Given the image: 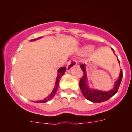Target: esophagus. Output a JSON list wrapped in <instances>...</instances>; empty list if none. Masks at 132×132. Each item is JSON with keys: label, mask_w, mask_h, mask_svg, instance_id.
Wrapping results in <instances>:
<instances>
[{"label": "esophagus", "mask_w": 132, "mask_h": 132, "mask_svg": "<svg viewBox=\"0 0 132 132\" xmlns=\"http://www.w3.org/2000/svg\"><path fill=\"white\" fill-rule=\"evenodd\" d=\"M77 64V62L76 60L75 59L70 60V61L68 62L67 66H66V68H67V71H70V70H71V69L73 67H74V66H75Z\"/></svg>", "instance_id": "obj_1"}]
</instances>
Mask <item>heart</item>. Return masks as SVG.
<instances>
[{
	"mask_svg": "<svg viewBox=\"0 0 132 132\" xmlns=\"http://www.w3.org/2000/svg\"><path fill=\"white\" fill-rule=\"evenodd\" d=\"M91 49H92V48L91 47H89H89L86 48V50H91Z\"/></svg>",
	"mask_w": 132,
	"mask_h": 132,
	"instance_id": "obj_1",
	"label": "heart"
}]
</instances>
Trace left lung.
<instances>
[{
  "instance_id": "left-lung-1",
  "label": "left lung",
  "mask_w": 132,
  "mask_h": 132,
  "mask_svg": "<svg viewBox=\"0 0 132 132\" xmlns=\"http://www.w3.org/2000/svg\"><path fill=\"white\" fill-rule=\"evenodd\" d=\"M112 50L114 52V50L113 49ZM118 60L119 63V61L118 58ZM80 68H82V71H83L84 75L82 78H81L80 80L79 86L81 91H82L85 98L93 102V103H100V102H103L108 100L111 97H112L113 96L116 94L118 89H119V86H120L122 78H123V71L122 70H121L120 71L119 78L115 82L114 88L109 91H98V90L92 89L89 87L88 84H87V75H86V70L85 65L81 64Z\"/></svg>"
}]
</instances>
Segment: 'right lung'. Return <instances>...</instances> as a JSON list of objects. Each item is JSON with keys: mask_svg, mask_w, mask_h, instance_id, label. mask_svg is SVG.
I'll use <instances>...</instances> for the list:
<instances>
[{"mask_svg": "<svg viewBox=\"0 0 132 132\" xmlns=\"http://www.w3.org/2000/svg\"><path fill=\"white\" fill-rule=\"evenodd\" d=\"M41 38V37H40V38H36V39H32V41L36 40V39H39V38ZM66 67H61V68H59L57 77L56 82H55V87H54V90H53L52 92V93H50V94L47 97V98H45V99L43 100L36 101V103H46V102H47L48 101L50 100V99H52V98L53 97H54V96H55V93H56V92L57 91L59 83L60 80H61V77H62V76L63 75H64V73H65V71H66Z\"/></svg>", "mask_w": 132, "mask_h": 132, "instance_id": "add662e5", "label": "right lung"}]
</instances>
